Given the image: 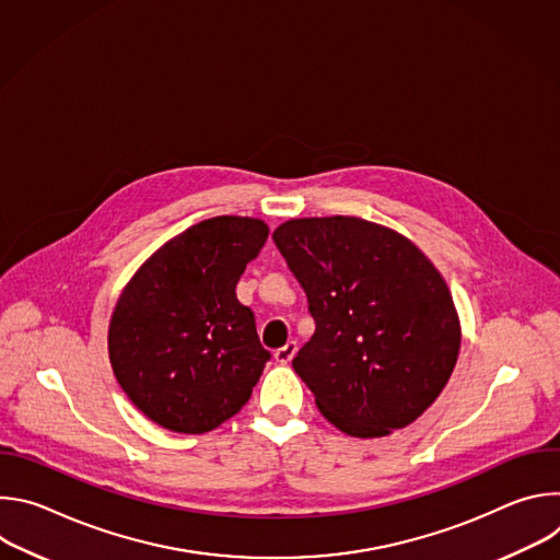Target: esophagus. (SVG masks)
<instances>
[{"instance_id": "1", "label": "esophagus", "mask_w": 560, "mask_h": 560, "mask_svg": "<svg viewBox=\"0 0 560 560\" xmlns=\"http://www.w3.org/2000/svg\"><path fill=\"white\" fill-rule=\"evenodd\" d=\"M294 354H296V341H288L283 348H279V350L275 352V359H277V363L285 365V363L292 361Z\"/></svg>"}]
</instances>
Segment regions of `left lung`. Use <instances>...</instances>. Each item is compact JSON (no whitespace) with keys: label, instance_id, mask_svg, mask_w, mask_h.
<instances>
[{"label":"left lung","instance_id":"left-lung-1","mask_svg":"<svg viewBox=\"0 0 560 560\" xmlns=\"http://www.w3.org/2000/svg\"><path fill=\"white\" fill-rule=\"evenodd\" d=\"M272 238L316 324L292 359L316 408L357 439L415 423L460 348L441 272L410 238L359 217L290 219Z\"/></svg>","mask_w":560,"mask_h":560}]
</instances>
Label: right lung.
<instances>
[{
  "mask_svg": "<svg viewBox=\"0 0 560 560\" xmlns=\"http://www.w3.org/2000/svg\"><path fill=\"white\" fill-rule=\"evenodd\" d=\"M266 238L261 219H206L159 248L124 288L108 328L110 365L156 425L203 434L248 404L270 352L234 288Z\"/></svg>",
  "mask_w": 560,
  "mask_h": 560,
  "instance_id": "obj_1",
  "label": "right lung"
}]
</instances>
